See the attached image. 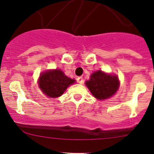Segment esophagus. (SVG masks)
<instances>
[{"label": "esophagus", "instance_id": "34e87169", "mask_svg": "<svg viewBox=\"0 0 154 154\" xmlns=\"http://www.w3.org/2000/svg\"><path fill=\"white\" fill-rule=\"evenodd\" d=\"M77 82H79V83H80V84L83 83V79H82V77H78V78H77Z\"/></svg>", "mask_w": 154, "mask_h": 154}]
</instances>
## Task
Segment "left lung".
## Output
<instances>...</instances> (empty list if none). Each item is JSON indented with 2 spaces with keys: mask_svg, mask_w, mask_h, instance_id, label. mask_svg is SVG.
Returning <instances> with one entry per match:
<instances>
[{
  "mask_svg": "<svg viewBox=\"0 0 154 154\" xmlns=\"http://www.w3.org/2000/svg\"><path fill=\"white\" fill-rule=\"evenodd\" d=\"M85 85L94 97L98 99H106L116 93L119 82L116 76L106 74L99 70L91 75L90 79L85 82Z\"/></svg>",
  "mask_w": 154,
  "mask_h": 154,
  "instance_id": "1",
  "label": "left lung"
}]
</instances>
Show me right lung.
I'll return each instance as SVG.
<instances>
[{
  "label": "right lung",
  "mask_w": 154,
  "mask_h": 154,
  "mask_svg": "<svg viewBox=\"0 0 154 154\" xmlns=\"http://www.w3.org/2000/svg\"><path fill=\"white\" fill-rule=\"evenodd\" d=\"M74 82V79L65 75L58 69L45 72L39 77V87L45 95L51 98L62 96L65 89Z\"/></svg>",
  "instance_id": "obj_1"
}]
</instances>
